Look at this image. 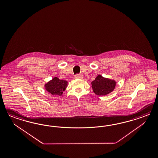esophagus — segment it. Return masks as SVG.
<instances>
[{
	"label": "esophagus",
	"instance_id": "obj_1",
	"mask_svg": "<svg viewBox=\"0 0 158 158\" xmlns=\"http://www.w3.org/2000/svg\"><path fill=\"white\" fill-rule=\"evenodd\" d=\"M75 77L76 79H82L83 77V76L81 74H77L75 76Z\"/></svg>",
	"mask_w": 158,
	"mask_h": 158
}]
</instances>
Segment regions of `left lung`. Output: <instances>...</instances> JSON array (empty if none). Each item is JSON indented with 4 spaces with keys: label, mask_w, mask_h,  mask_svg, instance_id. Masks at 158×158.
<instances>
[{
    "label": "left lung",
    "mask_w": 158,
    "mask_h": 158,
    "mask_svg": "<svg viewBox=\"0 0 158 158\" xmlns=\"http://www.w3.org/2000/svg\"><path fill=\"white\" fill-rule=\"evenodd\" d=\"M92 89L98 96H105L114 90L116 81L98 75L91 83Z\"/></svg>",
    "instance_id": "obj_1"
}]
</instances>
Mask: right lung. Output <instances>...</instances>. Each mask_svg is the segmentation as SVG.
<instances>
[{"label":"right lung","instance_id":"1","mask_svg":"<svg viewBox=\"0 0 158 158\" xmlns=\"http://www.w3.org/2000/svg\"><path fill=\"white\" fill-rule=\"evenodd\" d=\"M68 83L67 81L60 80L57 77H55L51 81L45 83L44 87L52 95L61 96L67 89Z\"/></svg>","mask_w":158,"mask_h":158}]
</instances>
